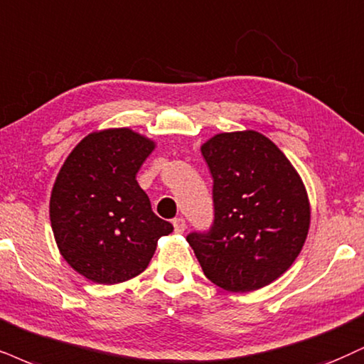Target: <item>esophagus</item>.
Instances as JSON below:
<instances>
[{
	"instance_id": "esophagus-1",
	"label": "esophagus",
	"mask_w": 364,
	"mask_h": 364,
	"mask_svg": "<svg viewBox=\"0 0 364 364\" xmlns=\"http://www.w3.org/2000/svg\"><path fill=\"white\" fill-rule=\"evenodd\" d=\"M186 228H187L186 219H183V218H175L173 219V230H175V232H177V235H182V232L186 231Z\"/></svg>"
}]
</instances>
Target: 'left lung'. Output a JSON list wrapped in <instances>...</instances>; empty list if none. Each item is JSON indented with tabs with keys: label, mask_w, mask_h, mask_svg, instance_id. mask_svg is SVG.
Instances as JSON below:
<instances>
[{
	"label": "left lung",
	"mask_w": 364,
	"mask_h": 364,
	"mask_svg": "<svg viewBox=\"0 0 364 364\" xmlns=\"http://www.w3.org/2000/svg\"><path fill=\"white\" fill-rule=\"evenodd\" d=\"M200 151L214 182V223L187 241L213 284L262 289L289 270L306 243L304 182L280 148L253 129L219 133Z\"/></svg>",
	"instance_id": "obj_1"
}]
</instances>
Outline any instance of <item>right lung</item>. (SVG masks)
Listing matches in <instances>:
<instances>
[{"label": "right lung", "mask_w": 364, "mask_h": 364, "mask_svg": "<svg viewBox=\"0 0 364 364\" xmlns=\"http://www.w3.org/2000/svg\"><path fill=\"white\" fill-rule=\"evenodd\" d=\"M154 148L129 128L102 129L62 165L50 196L52 231L65 262L87 280L113 285L140 275L160 237L173 231L136 182Z\"/></svg>", "instance_id": "right-lung-1"}]
</instances>
